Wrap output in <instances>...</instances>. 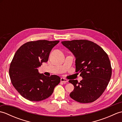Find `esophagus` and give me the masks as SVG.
<instances>
[{
    "label": "esophagus",
    "mask_w": 122,
    "mask_h": 122,
    "mask_svg": "<svg viewBox=\"0 0 122 122\" xmlns=\"http://www.w3.org/2000/svg\"><path fill=\"white\" fill-rule=\"evenodd\" d=\"M61 82H63V83H66L67 82H68V80L65 78H64V77H61Z\"/></svg>",
    "instance_id": "1"
}]
</instances>
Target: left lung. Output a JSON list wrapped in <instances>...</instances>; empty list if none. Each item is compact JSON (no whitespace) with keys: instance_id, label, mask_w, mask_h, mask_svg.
Wrapping results in <instances>:
<instances>
[{"instance_id":"8db88e82","label":"left lung","mask_w":122,"mask_h":122,"mask_svg":"<svg viewBox=\"0 0 122 122\" xmlns=\"http://www.w3.org/2000/svg\"><path fill=\"white\" fill-rule=\"evenodd\" d=\"M62 45L76 57V72L82 80H70L74 88L70 96L82 103L94 102L104 92L112 76L109 58L97 44L87 40L64 41Z\"/></svg>"}]
</instances>
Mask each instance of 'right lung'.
<instances>
[{"label": "right lung", "instance_id": "add662e5", "mask_svg": "<svg viewBox=\"0 0 122 122\" xmlns=\"http://www.w3.org/2000/svg\"><path fill=\"white\" fill-rule=\"evenodd\" d=\"M59 41H29L15 53L9 73L13 86L22 97L30 101H40L50 97L60 82L56 75L40 74L37 69L48 60L50 52Z\"/></svg>", "mask_w": 122, "mask_h": 122}]
</instances>
